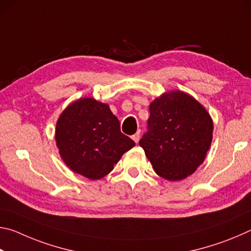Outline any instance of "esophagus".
<instances>
[{
  "label": "esophagus",
  "mask_w": 251,
  "mask_h": 251,
  "mask_svg": "<svg viewBox=\"0 0 251 251\" xmlns=\"http://www.w3.org/2000/svg\"><path fill=\"white\" fill-rule=\"evenodd\" d=\"M131 139H133V141L137 144L138 143V141H139V133H136V134H134L133 136H131Z\"/></svg>",
  "instance_id": "1"
}]
</instances>
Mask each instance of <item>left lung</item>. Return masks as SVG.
I'll use <instances>...</instances> for the list:
<instances>
[{
    "label": "left lung",
    "mask_w": 251,
    "mask_h": 251,
    "mask_svg": "<svg viewBox=\"0 0 251 251\" xmlns=\"http://www.w3.org/2000/svg\"><path fill=\"white\" fill-rule=\"evenodd\" d=\"M147 131L139 141L157 175L184 179L203 163L212 141V120L193 96L165 93L150 105Z\"/></svg>",
    "instance_id": "left-lung-1"
}]
</instances>
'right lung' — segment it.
Masks as SVG:
<instances>
[{"mask_svg":"<svg viewBox=\"0 0 251 251\" xmlns=\"http://www.w3.org/2000/svg\"><path fill=\"white\" fill-rule=\"evenodd\" d=\"M55 141L67 166L92 180L109 174L123 154L135 146L121 131L109 106L91 97L75 100L63 110Z\"/></svg>","mask_w":251,"mask_h":251,"instance_id":"add662e5","label":"right lung"}]
</instances>
